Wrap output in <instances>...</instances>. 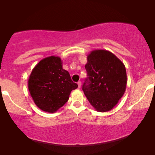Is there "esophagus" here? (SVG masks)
I'll list each match as a JSON object with an SVG mask.
<instances>
[{
	"label": "esophagus",
	"mask_w": 155,
	"mask_h": 155,
	"mask_svg": "<svg viewBox=\"0 0 155 155\" xmlns=\"http://www.w3.org/2000/svg\"><path fill=\"white\" fill-rule=\"evenodd\" d=\"M81 84H82V82H80V81H79L78 82V88H80L81 87Z\"/></svg>",
	"instance_id": "obj_1"
}]
</instances>
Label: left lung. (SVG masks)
Returning <instances> with one entry per match:
<instances>
[{"mask_svg": "<svg viewBox=\"0 0 155 155\" xmlns=\"http://www.w3.org/2000/svg\"><path fill=\"white\" fill-rule=\"evenodd\" d=\"M87 77L82 90L95 110L106 112L117 104L126 89V67L109 51H92L87 56Z\"/></svg>", "mask_w": 155, "mask_h": 155, "instance_id": "obj_1", "label": "left lung"}]
</instances>
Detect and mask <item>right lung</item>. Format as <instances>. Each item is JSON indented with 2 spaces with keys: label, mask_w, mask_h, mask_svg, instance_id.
<instances>
[{
  "label": "right lung",
  "mask_w": 155,
  "mask_h": 155,
  "mask_svg": "<svg viewBox=\"0 0 155 155\" xmlns=\"http://www.w3.org/2000/svg\"><path fill=\"white\" fill-rule=\"evenodd\" d=\"M78 85L63 68L58 56L42 59L34 68L28 80V89L34 102L42 111L54 113L69 99Z\"/></svg>",
  "instance_id": "obj_1"
}]
</instances>
